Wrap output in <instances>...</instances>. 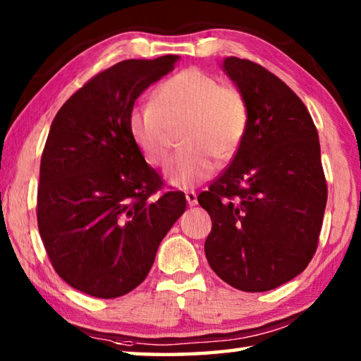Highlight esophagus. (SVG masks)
Returning <instances> with one entry per match:
<instances>
[{
	"mask_svg": "<svg viewBox=\"0 0 361 361\" xmlns=\"http://www.w3.org/2000/svg\"><path fill=\"white\" fill-rule=\"evenodd\" d=\"M186 200H188V205L189 207L197 205V194H195L194 191H188L186 192Z\"/></svg>",
	"mask_w": 361,
	"mask_h": 361,
	"instance_id": "1",
	"label": "esophagus"
}]
</instances>
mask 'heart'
<instances>
[{
	"instance_id": "1",
	"label": "heart",
	"mask_w": 361,
	"mask_h": 361,
	"mask_svg": "<svg viewBox=\"0 0 361 361\" xmlns=\"http://www.w3.org/2000/svg\"><path fill=\"white\" fill-rule=\"evenodd\" d=\"M248 103L235 85L216 76L188 68L164 81L152 102L129 114V132L145 161L162 167L169 161L173 133L181 129V154L166 169L175 188H192L209 180L216 161L235 154L248 129Z\"/></svg>"
}]
</instances>
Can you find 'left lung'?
<instances>
[{
	"instance_id": "1",
	"label": "left lung",
	"mask_w": 361,
	"mask_h": 361,
	"mask_svg": "<svg viewBox=\"0 0 361 361\" xmlns=\"http://www.w3.org/2000/svg\"><path fill=\"white\" fill-rule=\"evenodd\" d=\"M223 70L245 95L248 129L231 166L199 204L209 212L210 267L237 290L259 293L299 276L312 259L326 207L315 124L282 79L245 59Z\"/></svg>"
}]
</instances>
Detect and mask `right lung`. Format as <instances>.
<instances>
[{
    "mask_svg": "<svg viewBox=\"0 0 361 361\" xmlns=\"http://www.w3.org/2000/svg\"><path fill=\"white\" fill-rule=\"evenodd\" d=\"M178 59L116 63L52 121L41 156L38 228L56 272L85 295L111 299L137 288L186 210L181 191L151 199L162 180L129 132L133 103Z\"/></svg>",
    "mask_w": 361,
    "mask_h": 361,
    "instance_id": "right-lung-1",
    "label": "right lung"
}]
</instances>
